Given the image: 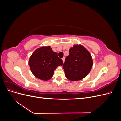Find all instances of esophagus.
<instances>
[{
	"label": "esophagus",
	"instance_id": "esophagus-1",
	"mask_svg": "<svg viewBox=\"0 0 121 121\" xmlns=\"http://www.w3.org/2000/svg\"><path fill=\"white\" fill-rule=\"evenodd\" d=\"M62 60H63V63H64V61H65V57H63V58H62Z\"/></svg>",
	"mask_w": 121,
	"mask_h": 121
}]
</instances>
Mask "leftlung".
I'll return each instance as SVG.
<instances>
[{
    "label": "left lung",
    "mask_w": 121,
    "mask_h": 121,
    "mask_svg": "<svg viewBox=\"0 0 121 121\" xmlns=\"http://www.w3.org/2000/svg\"><path fill=\"white\" fill-rule=\"evenodd\" d=\"M92 65V58L89 51L81 44H75L69 49L63 67L66 78L76 81L86 77Z\"/></svg>",
    "instance_id": "1"
}]
</instances>
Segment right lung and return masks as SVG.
<instances>
[{
    "mask_svg": "<svg viewBox=\"0 0 121 121\" xmlns=\"http://www.w3.org/2000/svg\"><path fill=\"white\" fill-rule=\"evenodd\" d=\"M63 65V60L50 46H41L36 49L29 60V65L32 74L43 81L50 80L55 69Z\"/></svg>",
    "mask_w": 121,
    "mask_h": 121,
    "instance_id": "right-lung-1",
    "label": "right lung"
}]
</instances>
